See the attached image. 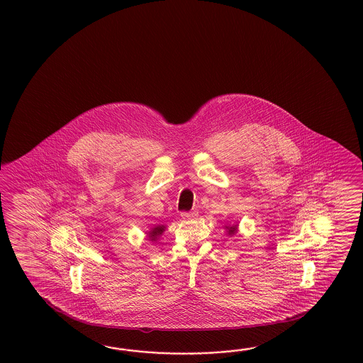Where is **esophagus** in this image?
<instances>
[{"mask_svg":"<svg viewBox=\"0 0 363 363\" xmlns=\"http://www.w3.org/2000/svg\"><path fill=\"white\" fill-rule=\"evenodd\" d=\"M197 216H199V214H197L196 210H193L191 213H183V214H182V218H183L184 220H186V222H192L194 219H197Z\"/></svg>","mask_w":363,"mask_h":363,"instance_id":"34e87169","label":"esophagus"}]
</instances>
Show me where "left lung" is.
Instances as JSON below:
<instances>
[{
	"label": "left lung",
	"mask_w": 363,
	"mask_h": 363,
	"mask_svg": "<svg viewBox=\"0 0 363 363\" xmlns=\"http://www.w3.org/2000/svg\"><path fill=\"white\" fill-rule=\"evenodd\" d=\"M224 230L227 231L228 236H233L235 233L239 231V224H232V225H224Z\"/></svg>",
	"instance_id": "left-lung-1"
}]
</instances>
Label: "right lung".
Returning a JSON list of instances; mask_svg holds the SVG:
<instances>
[{
    "label": "right lung",
    "mask_w": 363,
    "mask_h": 363,
    "mask_svg": "<svg viewBox=\"0 0 363 363\" xmlns=\"http://www.w3.org/2000/svg\"><path fill=\"white\" fill-rule=\"evenodd\" d=\"M166 230V225L164 224H158V225H153L147 233V239L149 241H152V242H157L158 239L162 236L163 232Z\"/></svg>",
    "instance_id": "add662e5"
}]
</instances>
